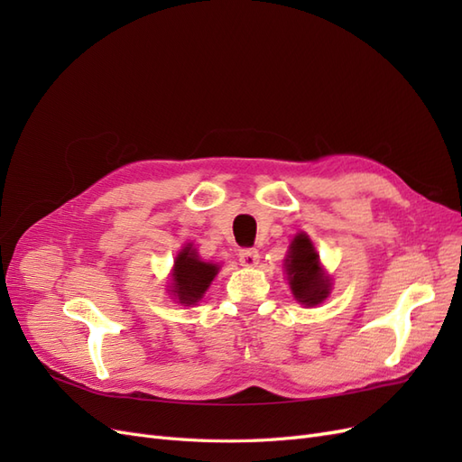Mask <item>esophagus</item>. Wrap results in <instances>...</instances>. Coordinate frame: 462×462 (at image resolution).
Segmentation results:
<instances>
[{
    "label": "esophagus",
    "mask_w": 462,
    "mask_h": 462,
    "mask_svg": "<svg viewBox=\"0 0 462 462\" xmlns=\"http://www.w3.org/2000/svg\"><path fill=\"white\" fill-rule=\"evenodd\" d=\"M260 260V254L256 248H243L239 253V262L243 265H246V268H253V265H256Z\"/></svg>",
    "instance_id": "34e87169"
}]
</instances>
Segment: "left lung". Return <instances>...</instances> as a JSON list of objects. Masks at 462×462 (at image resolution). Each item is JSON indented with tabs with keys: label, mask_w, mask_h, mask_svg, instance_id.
<instances>
[{
	"label": "left lung",
	"mask_w": 462,
	"mask_h": 462,
	"mask_svg": "<svg viewBox=\"0 0 462 462\" xmlns=\"http://www.w3.org/2000/svg\"><path fill=\"white\" fill-rule=\"evenodd\" d=\"M285 272L292 295L304 306H316L329 297L331 279L319 263V256L306 233L292 239L285 258Z\"/></svg>",
	"instance_id": "1"
}]
</instances>
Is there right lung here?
Returning <instances> with one entry per match:
<instances>
[{
	"mask_svg": "<svg viewBox=\"0 0 462 462\" xmlns=\"http://www.w3.org/2000/svg\"><path fill=\"white\" fill-rule=\"evenodd\" d=\"M219 272V265L212 262H202L199 258L197 248L192 245H185L175 258V265L171 272V292L177 302L190 306L197 304L208 287L212 285L214 277Z\"/></svg>",
	"mask_w": 462,
	"mask_h": 462,
	"instance_id": "obj_1",
	"label": "right lung"
}]
</instances>
